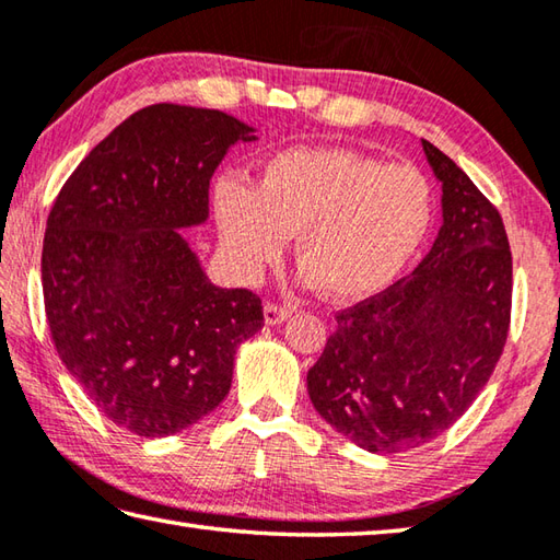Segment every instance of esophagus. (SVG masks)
Returning a JSON list of instances; mask_svg holds the SVG:
<instances>
[{"mask_svg":"<svg viewBox=\"0 0 560 560\" xmlns=\"http://www.w3.org/2000/svg\"><path fill=\"white\" fill-rule=\"evenodd\" d=\"M290 304H278V302H268L266 304V324H280L290 316Z\"/></svg>","mask_w":560,"mask_h":560,"instance_id":"34e87169","label":"esophagus"}]
</instances>
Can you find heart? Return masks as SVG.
Segmentation results:
<instances>
[{
  "instance_id": "heart-1",
  "label": "heart",
  "mask_w": 560,
  "mask_h": 560,
  "mask_svg": "<svg viewBox=\"0 0 560 560\" xmlns=\"http://www.w3.org/2000/svg\"><path fill=\"white\" fill-rule=\"evenodd\" d=\"M221 241L256 272L298 234L302 276L336 300H363L393 284L434 224V189L409 163L343 149L272 155L256 185L226 177L214 195Z\"/></svg>"
}]
</instances>
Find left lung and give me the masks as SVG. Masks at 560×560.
I'll return each instance as SVG.
<instances>
[{
  "mask_svg": "<svg viewBox=\"0 0 560 560\" xmlns=\"http://www.w3.org/2000/svg\"><path fill=\"white\" fill-rule=\"evenodd\" d=\"M421 145L444 189V226L409 278L336 312V331L307 373L314 409L371 453L417 448L456 424L510 331L502 217L446 153Z\"/></svg>",
  "mask_w": 560,
  "mask_h": 560,
  "instance_id": "1",
  "label": "left lung"
}]
</instances>
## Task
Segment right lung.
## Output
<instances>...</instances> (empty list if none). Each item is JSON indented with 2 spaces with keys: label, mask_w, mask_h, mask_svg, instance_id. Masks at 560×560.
<instances>
[{
  "label": "right lung",
  "mask_w": 560,
  "mask_h": 560,
  "mask_svg": "<svg viewBox=\"0 0 560 560\" xmlns=\"http://www.w3.org/2000/svg\"><path fill=\"white\" fill-rule=\"evenodd\" d=\"M250 131L217 109L151 104L94 145L52 202L40 256L52 346L136 436H171L217 409L236 346L262 326L258 294L209 282L180 234L207 219L209 180Z\"/></svg>",
  "instance_id": "1"
}]
</instances>
